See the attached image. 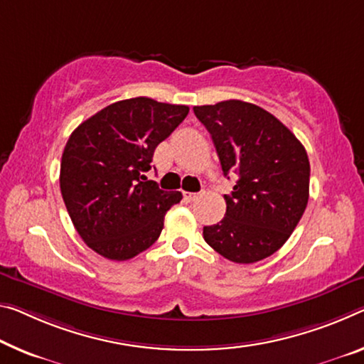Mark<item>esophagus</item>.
Wrapping results in <instances>:
<instances>
[{
	"instance_id": "34e87169",
	"label": "esophagus",
	"mask_w": 364,
	"mask_h": 364,
	"mask_svg": "<svg viewBox=\"0 0 364 364\" xmlns=\"http://www.w3.org/2000/svg\"><path fill=\"white\" fill-rule=\"evenodd\" d=\"M183 196H184V199L189 200V203H193V200H198L200 196H203V191H200V193H186V191H184Z\"/></svg>"
}]
</instances>
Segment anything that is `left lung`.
I'll return each instance as SVG.
<instances>
[{
	"mask_svg": "<svg viewBox=\"0 0 364 364\" xmlns=\"http://www.w3.org/2000/svg\"><path fill=\"white\" fill-rule=\"evenodd\" d=\"M210 132L223 175L238 173L227 212L204 240L236 264L272 256L290 238L309 199V160L296 136L264 108L241 100L194 107Z\"/></svg>",
	"mask_w": 364,
	"mask_h": 364,
	"instance_id": "left-lung-1",
	"label": "left lung"
}]
</instances>
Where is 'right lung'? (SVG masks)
<instances>
[{
  "mask_svg": "<svg viewBox=\"0 0 364 364\" xmlns=\"http://www.w3.org/2000/svg\"><path fill=\"white\" fill-rule=\"evenodd\" d=\"M189 113L147 97L119 100L80 123L61 157L60 188L80 238L109 261L151 247L165 213L183 199L147 180L155 147Z\"/></svg>",
  "mask_w": 364,
  "mask_h": 364,
  "instance_id": "right-lung-1",
  "label": "right lung"
}]
</instances>
